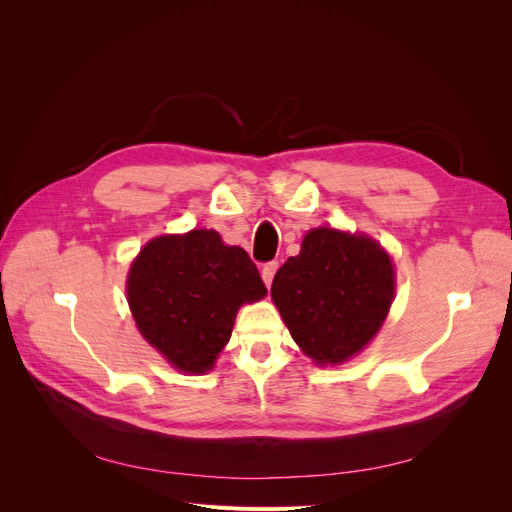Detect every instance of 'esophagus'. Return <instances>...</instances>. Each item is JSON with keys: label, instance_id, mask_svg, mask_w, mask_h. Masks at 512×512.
Wrapping results in <instances>:
<instances>
[{"label": "esophagus", "instance_id": "34e87169", "mask_svg": "<svg viewBox=\"0 0 512 512\" xmlns=\"http://www.w3.org/2000/svg\"><path fill=\"white\" fill-rule=\"evenodd\" d=\"M277 267H280V262L271 260V262H265V265H262V269H260V275H262V280H265L267 288H271V282H273V275H275Z\"/></svg>", "mask_w": 512, "mask_h": 512}]
</instances>
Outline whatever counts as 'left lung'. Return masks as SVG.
Instances as JSON below:
<instances>
[{
	"instance_id": "1",
	"label": "left lung",
	"mask_w": 512,
	"mask_h": 512,
	"mask_svg": "<svg viewBox=\"0 0 512 512\" xmlns=\"http://www.w3.org/2000/svg\"><path fill=\"white\" fill-rule=\"evenodd\" d=\"M395 292L393 262L365 235L309 230L275 273L271 297L299 348L337 365L378 333Z\"/></svg>"
}]
</instances>
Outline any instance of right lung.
Returning <instances> with one entry per match:
<instances>
[{
  "instance_id": "add662e5",
  "label": "right lung",
  "mask_w": 512,
  "mask_h": 512,
  "mask_svg": "<svg viewBox=\"0 0 512 512\" xmlns=\"http://www.w3.org/2000/svg\"><path fill=\"white\" fill-rule=\"evenodd\" d=\"M267 294L252 258L215 230L149 241L128 275L138 331L164 359L205 374L228 344L237 309Z\"/></svg>"
}]
</instances>
